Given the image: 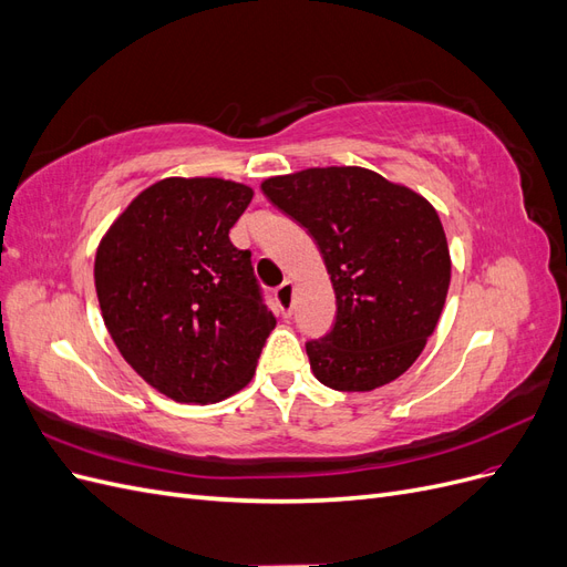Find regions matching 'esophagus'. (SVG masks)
<instances>
[{"label":"esophagus","instance_id":"obj_1","mask_svg":"<svg viewBox=\"0 0 567 567\" xmlns=\"http://www.w3.org/2000/svg\"><path fill=\"white\" fill-rule=\"evenodd\" d=\"M274 300L279 305V312L288 319L290 312H293V284L284 281L277 290H274Z\"/></svg>","mask_w":567,"mask_h":567}]
</instances>
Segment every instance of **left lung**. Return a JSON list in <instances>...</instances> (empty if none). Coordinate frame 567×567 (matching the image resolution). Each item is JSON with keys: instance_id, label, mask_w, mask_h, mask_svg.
<instances>
[{"instance_id": "8db88e82", "label": "left lung", "mask_w": 567, "mask_h": 567, "mask_svg": "<svg viewBox=\"0 0 567 567\" xmlns=\"http://www.w3.org/2000/svg\"><path fill=\"white\" fill-rule=\"evenodd\" d=\"M312 234L336 290L333 329L305 342L333 390L381 388L416 362L452 277L442 221L425 198L364 167H312L262 184Z\"/></svg>"}]
</instances>
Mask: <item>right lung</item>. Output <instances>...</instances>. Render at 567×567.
<instances>
[{
    "label": "right lung",
    "mask_w": 567,
    "mask_h": 567,
    "mask_svg": "<svg viewBox=\"0 0 567 567\" xmlns=\"http://www.w3.org/2000/svg\"><path fill=\"white\" fill-rule=\"evenodd\" d=\"M252 188L169 177L120 215L96 250L104 323L142 379L186 404L229 398L250 383L277 319L250 250L229 241Z\"/></svg>",
    "instance_id": "right-lung-1"
}]
</instances>
